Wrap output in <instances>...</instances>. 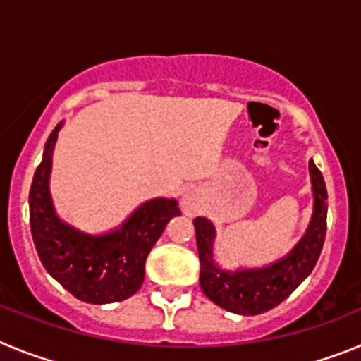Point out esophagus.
<instances>
[{
	"mask_svg": "<svg viewBox=\"0 0 361 361\" xmlns=\"http://www.w3.org/2000/svg\"><path fill=\"white\" fill-rule=\"evenodd\" d=\"M180 208H183V212L186 213V215H197L200 209L199 197H197L195 193H186V195L183 197V200H180Z\"/></svg>",
	"mask_w": 361,
	"mask_h": 361,
	"instance_id": "esophagus-1",
	"label": "esophagus"
}]
</instances>
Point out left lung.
I'll list each match as a JSON object with an SVG mask.
<instances>
[{"instance_id": "8db88e82", "label": "left lung", "mask_w": 361, "mask_h": 361, "mask_svg": "<svg viewBox=\"0 0 361 361\" xmlns=\"http://www.w3.org/2000/svg\"><path fill=\"white\" fill-rule=\"evenodd\" d=\"M312 216L305 235L288 255L266 267L226 271L213 260L215 226L204 216L193 220L200 260V288L213 304L226 311L253 317L276 307L304 282L317 266L327 229V190L317 164L309 161Z\"/></svg>"}]
</instances>
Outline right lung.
Listing matches in <instances>:
<instances>
[{
  "label": "right lung",
  "instance_id": "right-lung-1",
  "mask_svg": "<svg viewBox=\"0 0 361 361\" xmlns=\"http://www.w3.org/2000/svg\"><path fill=\"white\" fill-rule=\"evenodd\" d=\"M59 123L44 145L43 159L32 178L28 206L34 245L49 275L75 298L88 304H114L130 298L145 282L149 251L170 219L180 215L175 199L146 200L119 228L88 235L63 222L50 197L52 152Z\"/></svg>",
  "mask_w": 361,
  "mask_h": 361
}]
</instances>
